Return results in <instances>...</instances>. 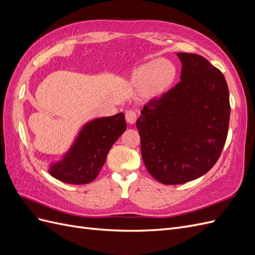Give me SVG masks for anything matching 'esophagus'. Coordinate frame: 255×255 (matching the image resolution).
<instances>
[{
  "instance_id": "esophagus-1",
  "label": "esophagus",
  "mask_w": 255,
  "mask_h": 255,
  "mask_svg": "<svg viewBox=\"0 0 255 255\" xmlns=\"http://www.w3.org/2000/svg\"><path fill=\"white\" fill-rule=\"evenodd\" d=\"M126 120L128 125H134L137 120V114L134 111H128L126 113Z\"/></svg>"
}]
</instances>
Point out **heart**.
<instances>
[{
    "label": "heart",
    "instance_id": "obj_1",
    "mask_svg": "<svg viewBox=\"0 0 255 255\" xmlns=\"http://www.w3.org/2000/svg\"><path fill=\"white\" fill-rule=\"evenodd\" d=\"M176 68L171 61L157 59L136 68L130 75V85L148 97H158L172 86Z\"/></svg>",
    "mask_w": 255,
    "mask_h": 255
}]
</instances>
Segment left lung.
<instances>
[{"mask_svg": "<svg viewBox=\"0 0 255 255\" xmlns=\"http://www.w3.org/2000/svg\"><path fill=\"white\" fill-rule=\"evenodd\" d=\"M181 82L141 111L136 127L146 170L166 185L210 171L226 143L230 123L225 76L197 54L177 53Z\"/></svg>", "mask_w": 255, "mask_h": 255, "instance_id": "left-lung-1", "label": "left lung"}]
</instances>
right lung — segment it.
Wrapping results in <instances>:
<instances>
[{"label":"right lung","instance_id":"right-lung-1","mask_svg":"<svg viewBox=\"0 0 255 255\" xmlns=\"http://www.w3.org/2000/svg\"><path fill=\"white\" fill-rule=\"evenodd\" d=\"M126 129L123 113L87 121L61 157L50 164L49 173L67 184L92 182L101 171L113 144Z\"/></svg>","mask_w":255,"mask_h":255}]
</instances>
